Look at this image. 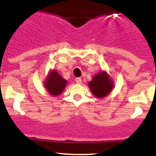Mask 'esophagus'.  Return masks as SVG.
Here are the masks:
<instances>
[{
    "label": "esophagus",
    "mask_w": 156,
    "mask_h": 156,
    "mask_svg": "<svg viewBox=\"0 0 156 156\" xmlns=\"http://www.w3.org/2000/svg\"><path fill=\"white\" fill-rule=\"evenodd\" d=\"M76 83H78V84H80V83H81V82H82V80H81L80 77H78V78H76Z\"/></svg>",
    "instance_id": "34e87169"
}]
</instances>
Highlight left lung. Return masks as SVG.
I'll return each instance as SVG.
<instances>
[{"label": "left lung", "mask_w": 156, "mask_h": 156, "mask_svg": "<svg viewBox=\"0 0 156 156\" xmlns=\"http://www.w3.org/2000/svg\"><path fill=\"white\" fill-rule=\"evenodd\" d=\"M88 85L92 94L98 98L108 96L114 87L113 81L105 71L96 74Z\"/></svg>", "instance_id": "obj_1"}]
</instances>
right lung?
I'll list each match as a JSON object with an SVG mask.
<instances>
[{
    "mask_svg": "<svg viewBox=\"0 0 156 156\" xmlns=\"http://www.w3.org/2000/svg\"><path fill=\"white\" fill-rule=\"evenodd\" d=\"M67 81L55 70L49 73L44 81V87L47 91L52 96H58L61 94L66 88Z\"/></svg>",
    "mask_w": 156,
    "mask_h": 156,
    "instance_id": "1",
    "label": "right lung"
}]
</instances>
